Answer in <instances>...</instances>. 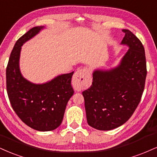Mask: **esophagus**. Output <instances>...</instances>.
Masks as SVG:
<instances>
[{
	"label": "esophagus",
	"mask_w": 157,
	"mask_h": 157,
	"mask_svg": "<svg viewBox=\"0 0 157 157\" xmlns=\"http://www.w3.org/2000/svg\"><path fill=\"white\" fill-rule=\"evenodd\" d=\"M90 79V75L87 68L78 69L74 75L72 82L77 90L84 89L88 86Z\"/></svg>",
	"instance_id": "1"
}]
</instances>
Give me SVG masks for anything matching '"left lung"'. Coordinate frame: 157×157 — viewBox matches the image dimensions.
<instances>
[{"instance_id":"8db88e82","label":"left lung","mask_w":157,"mask_h":157,"mask_svg":"<svg viewBox=\"0 0 157 157\" xmlns=\"http://www.w3.org/2000/svg\"><path fill=\"white\" fill-rule=\"evenodd\" d=\"M122 44L129 50L119 66L109 71L96 70L93 82L82 92L88 125L98 130H111L129 119L138 106L147 75L144 47L129 30Z\"/></svg>"}]
</instances>
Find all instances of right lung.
<instances>
[{"instance_id": "right-lung-1", "label": "right lung", "mask_w": 157, "mask_h": 157, "mask_svg": "<svg viewBox=\"0 0 157 157\" xmlns=\"http://www.w3.org/2000/svg\"><path fill=\"white\" fill-rule=\"evenodd\" d=\"M42 28H32L17 41L6 75L7 94L16 114L32 129L47 132L56 129L63 121L67 102L74 94L71 85L74 71L41 85L31 83L22 76L19 68L22 45Z\"/></svg>"}]
</instances>
